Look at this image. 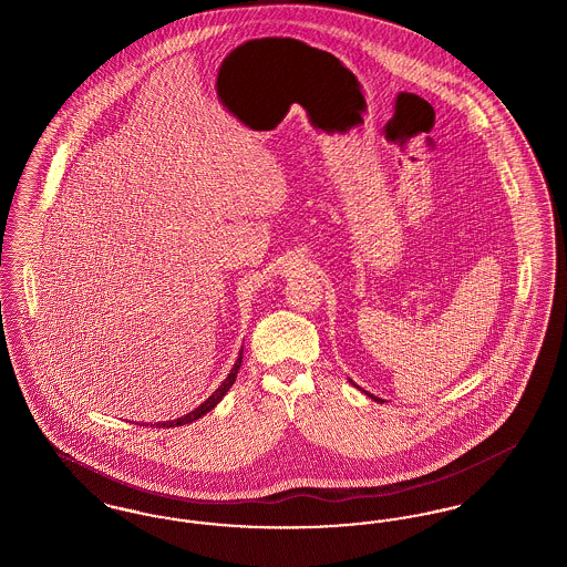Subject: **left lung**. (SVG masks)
Wrapping results in <instances>:
<instances>
[{
    "instance_id": "8db88e82",
    "label": "left lung",
    "mask_w": 567,
    "mask_h": 567,
    "mask_svg": "<svg viewBox=\"0 0 567 567\" xmlns=\"http://www.w3.org/2000/svg\"><path fill=\"white\" fill-rule=\"evenodd\" d=\"M352 382V380H351ZM352 384H354V382H352ZM372 400H377V402H382V400H378V398H374V395H372Z\"/></svg>"
}]
</instances>
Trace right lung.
<instances>
[{"label": "right lung", "mask_w": 567, "mask_h": 567, "mask_svg": "<svg viewBox=\"0 0 567 567\" xmlns=\"http://www.w3.org/2000/svg\"><path fill=\"white\" fill-rule=\"evenodd\" d=\"M240 365H243V352H240V357H238V361L234 363V368H231V372H229V377L223 380V384L216 389L215 393L204 402V404L199 405V408H195L193 412H189L187 416H181V419H174V421H165V423H157L159 427H178V425H187V423H193V421H197V419H202L206 412H210L213 408H215L220 400H223V395L229 391V386L236 382V377H238V370H240Z\"/></svg>", "instance_id": "obj_1"}]
</instances>
